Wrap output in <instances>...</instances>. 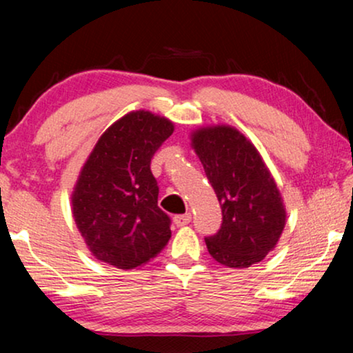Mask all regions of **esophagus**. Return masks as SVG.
I'll return each instance as SVG.
<instances>
[{
	"instance_id": "esophagus-1",
	"label": "esophagus",
	"mask_w": 353,
	"mask_h": 353,
	"mask_svg": "<svg viewBox=\"0 0 353 353\" xmlns=\"http://www.w3.org/2000/svg\"><path fill=\"white\" fill-rule=\"evenodd\" d=\"M173 221H175L176 226H185L191 221V214H183V215H175L173 216Z\"/></svg>"
}]
</instances>
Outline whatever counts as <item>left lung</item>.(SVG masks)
I'll use <instances>...</instances> for the list:
<instances>
[{"mask_svg":"<svg viewBox=\"0 0 353 353\" xmlns=\"http://www.w3.org/2000/svg\"><path fill=\"white\" fill-rule=\"evenodd\" d=\"M192 146L221 207V225L205 236L209 254L230 268H248L276 245L286 212L268 168L238 130L202 128Z\"/></svg>","mask_w":353,"mask_h":353,"instance_id":"obj_1","label":"left lung"}]
</instances>
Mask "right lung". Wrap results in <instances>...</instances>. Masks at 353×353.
I'll list each match as a JSON object with an SVG mask.
<instances>
[{
	"instance_id": "add662e5",
	"label": "right lung",
	"mask_w": 353,
	"mask_h": 353,
	"mask_svg": "<svg viewBox=\"0 0 353 353\" xmlns=\"http://www.w3.org/2000/svg\"><path fill=\"white\" fill-rule=\"evenodd\" d=\"M172 133L170 120L137 110L96 143L77 181L72 212L98 260L132 270L156 257L170 239L172 220L157 205L151 161Z\"/></svg>"
}]
</instances>
